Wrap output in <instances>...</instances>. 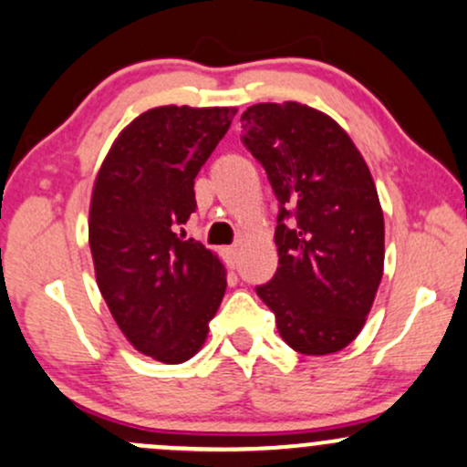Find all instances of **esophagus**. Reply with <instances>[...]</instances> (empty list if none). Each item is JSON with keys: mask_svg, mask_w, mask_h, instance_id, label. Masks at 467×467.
<instances>
[{"mask_svg": "<svg viewBox=\"0 0 467 467\" xmlns=\"http://www.w3.org/2000/svg\"><path fill=\"white\" fill-rule=\"evenodd\" d=\"M237 254H239L237 245H228V248H222V256H223V261H226L228 267L237 265Z\"/></svg>", "mask_w": 467, "mask_h": 467, "instance_id": "34e87169", "label": "esophagus"}]
</instances>
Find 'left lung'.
Listing matches in <instances>:
<instances>
[{
	"label": "left lung",
	"instance_id": "1",
	"mask_svg": "<svg viewBox=\"0 0 467 467\" xmlns=\"http://www.w3.org/2000/svg\"><path fill=\"white\" fill-rule=\"evenodd\" d=\"M244 142L264 164L281 211L276 275L256 287L294 351L327 356L356 340L384 275V213L362 153L309 105L256 103ZM295 215L292 224L285 219Z\"/></svg>",
	"mask_w": 467,
	"mask_h": 467
}]
</instances>
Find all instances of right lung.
Returning <instances> with one entry per match:
<instances>
[{
	"mask_svg": "<svg viewBox=\"0 0 467 467\" xmlns=\"http://www.w3.org/2000/svg\"><path fill=\"white\" fill-rule=\"evenodd\" d=\"M234 114V107H153L118 133L96 173V283L122 336L158 362L191 360L226 294L219 256L178 228L195 211L192 184Z\"/></svg>",
	"mask_w": 467,
	"mask_h": 467,
	"instance_id": "add662e5",
	"label": "right lung"
}]
</instances>
